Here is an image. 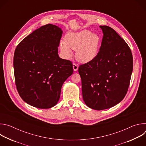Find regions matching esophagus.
<instances>
[{
    "label": "esophagus",
    "mask_w": 146,
    "mask_h": 146,
    "mask_svg": "<svg viewBox=\"0 0 146 146\" xmlns=\"http://www.w3.org/2000/svg\"><path fill=\"white\" fill-rule=\"evenodd\" d=\"M73 68L74 71L76 72V71L78 70V65H77V64H73Z\"/></svg>",
    "instance_id": "esophagus-1"
}]
</instances>
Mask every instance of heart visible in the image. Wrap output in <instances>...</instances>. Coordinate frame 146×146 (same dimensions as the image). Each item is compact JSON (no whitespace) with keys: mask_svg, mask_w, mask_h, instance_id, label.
Instances as JSON below:
<instances>
[{"mask_svg":"<svg viewBox=\"0 0 146 146\" xmlns=\"http://www.w3.org/2000/svg\"><path fill=\"white\" fill-rule=\"evenodd\" d=\"M100 37L89 30L68 33L65 40H61L59 48L66 58L73 55V50H76L77 59L82 63H88L97 56L100 44Z\"/></svg>","mask_w":146,"mask_h":146,"instance_id":"1","label":"heart"}]
</instances>
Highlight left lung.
Segmentation results:
<instances>
[{
    "label": "left lung",
    "mask_w": 146,
    "mask_h": 146,
    "mask_svg": "<svg viewBox=\"0 0 146 146\" xmlns=\"http://www.w3.org/2000/svg\"><path fill=\"white\" fill-rule=\"evenodd\" d=\"M103 36L97 56L81 65L82 98L90 108L114 106L126 95L133 70V57L125 40L111 28L99 27Z\"/></svg>",
    "instance_id": "8db88e82"
}]
</instances>
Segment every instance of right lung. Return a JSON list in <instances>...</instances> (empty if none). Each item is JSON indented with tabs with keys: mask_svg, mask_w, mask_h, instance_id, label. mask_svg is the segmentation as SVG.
<instances>
[{
	"mask_svg": "<svg viewBox=\"0 0 146 146\" xmlns=\"http://www.w3.org/2000/svg\"><path fill=\"white\" fill-rule=\"evenodd\" d=\"M59 27H41L18 44L14 55L15 85L24 101L39 109L58 103L62 85L73 72L72 62L59 58Z\"/></svg>",
	"mask_w": 146,
	"mask_h": 146,
	"instance_id": "add662e5",
	"label": "right lung"
}]
</instances>
